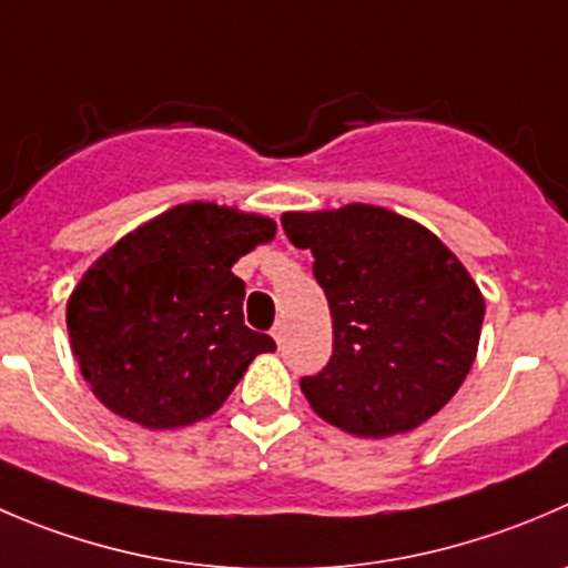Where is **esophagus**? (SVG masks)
Returning <instances> with one entry per match:
<instances>
[{
  "mask_svg": "<svg viewBox=\"0 0 568 568\" xmlns=\"http://www.w3.org/2000/svg\"><path fill=\"white\" fill-rule=\"evenodd\" d=\"M285 329H288V327H285V322H277V324H274V327H272V338L277 341V346L285 344Z\"/></svg>",
  "mask_w": 568,
  "mask_h": 568,
  "instance_id": "esophagus-1",
  "label": "esophagus"
}]
</instances>
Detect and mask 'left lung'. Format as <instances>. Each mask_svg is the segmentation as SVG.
<instances>
[{
    "mask_svg": "<svg viewBox=\"0 0 568 568\" xmlns=\"http://www.w3.org/2000/svg\"><path fill=\"white\" fill-rule=\"evenodd\" d=\"M291 244L313 252L333 316V355L302 377L324 422L361 438L436 416L475 363L486 300L427 227L374 205L283 213Z\"/></svg>",
    "mask_w": 568,
    "mask_h": 568,
    "instance_id": "left-lung-1",
    "label": "left lung"
}]
</instances>
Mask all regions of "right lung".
Wrapping results in <instances>:
<instances>
[{
    "mask_svg": "<svg viewBox=\"0 0 568 568\" xmlns=\"http://www.w3.org/2000/svg\"><path fill=\"white\" fill-rule=\"evenodd\" d=\"M266 216L191 202L110 246L77 283L71 349L93 396L150 430H172L224 405L272 335L244 324L241 255L266 244Z\"/></svg>",
    "mask_w": 568,
    "mask_h": 568,
    "instance_id": "obj_1",
    "label": "right lung"
}]
</instances>
